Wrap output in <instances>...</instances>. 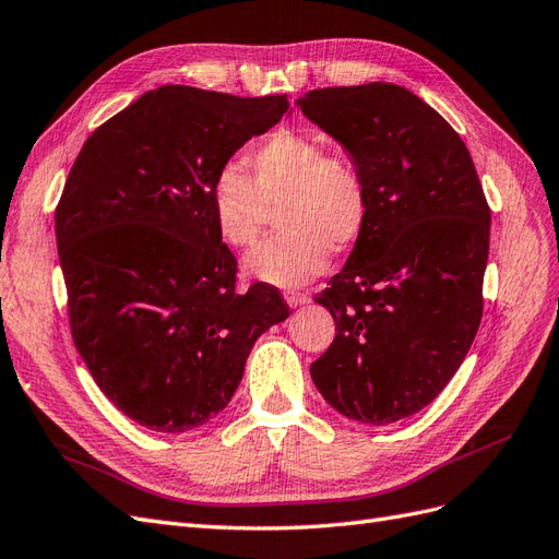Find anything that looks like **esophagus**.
<instances>
[{"instance_id": "obj_1", "label": "esophagus", "mask_w": 559, "mask_h": 559, "mask_svg": "<svg viewBox=\"0 0 559 559\" xmlns=\"http://www.w3.org/2000/svg\"><path fill=\"white\" fill-rule=\"evenodd\" d=\"M284 300L289 308H300V306H306V302H310V296L300 294V292H286Z\"/></svg>"}]
</instances>
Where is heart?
I'll return each mask as SVG.
<instances>
[{"mask_svg":"<svg viewBox=\"0 0 559 559\" xmlns=\"http://www.w3.org/2000/svg\"><path fill=\"white\" fill-rule=\"evenodd\" d=\"M247 175L224 165L212 181V216L218 238L233 249L261 240L267 210L282 228L251 251V277L275 286H300L361 240L370 218V191L359 165L326 151L308 132L277 130L245 156Z\"/></svg>","mask_w":559,"mask_h":559,"instance_id":"b5f03b06","label":"heart"}]
</instances>
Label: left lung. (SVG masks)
Segmentation results:
<instances>
[{
	"label": "left lung",
	"instance_id": "1",
	"mask_svg": "<svg viewBox=\"0 0 559 559\" xmlns=\"http://www.w3.org/2000/svg\"><path fill=\"white\" fill-rule=\"evenodd\" d=\"M296 105L370 191L361 240L314 298L335 337L312 382L341 415L392 425L443 392L478 333L489 205L460 134L396 83L319 88Z\"/></svg>",
	"mask_w": 559,
	"mask_h": 559
}]
</instances>
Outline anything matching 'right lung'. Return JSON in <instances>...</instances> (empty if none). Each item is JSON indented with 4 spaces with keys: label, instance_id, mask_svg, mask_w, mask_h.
I'll return each instance as SVG.
<instances>
[{
    "label": "right lung",
    "instance_id": "obj_1",
    "mask_svg": "<svg viewBox=\"0 0 559 559\" xmlns=\"http://www.w3.org/2000/svg\"><path fill=\"white\" fill-rule=\"evenodd\" d=\"M286 95L160 86L81 146L56 210L74 345L118 411L160 433L222 413L257 337L289 317L275 286L235 289L212 181L273 128Z\"/></svg>",
    "mask_w": 559,
    "mask_h": 559
}]
</instances>
